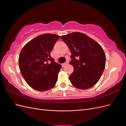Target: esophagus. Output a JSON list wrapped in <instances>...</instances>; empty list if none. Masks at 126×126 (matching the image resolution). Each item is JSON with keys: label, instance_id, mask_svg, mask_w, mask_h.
<instances>
[{"label": "esophagus", "instance_id": "34e87169", "mask_svg": "<svg viewBox=\"0 0 126 126\" xmlns=\"http://www.w3.org/2000/svg\"><path fill=\"white\" fill-rule=\"evenodd\" d=\"M68 63H69V62H68V61H67V62H66L64 63H63V66L66 65V64H68Z\"/></svg>", "mask_w": 126, "mask_h": 126}]
</instances>
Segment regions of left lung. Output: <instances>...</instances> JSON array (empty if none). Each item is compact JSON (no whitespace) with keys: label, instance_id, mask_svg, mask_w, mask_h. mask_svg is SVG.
Returning <instances> with one entry per match:
<instances>
[{"label":"left lung","instance_id":"obj_1","mask_svg":"<svg viewBox=\"0 0 126 126\" xmlns=\"http://www.w3.org/2000/svg\"><path fill=\"white\" fill-rule=\"evenodd\" d=\"M71 53L69 63L74 71L69 77L71 84L87 89L99 81L105 69L106 55L101 46L85 34L74 32L61 37Z\"/></svg>","mask_w":126,"mask_h":126}]
</instances>
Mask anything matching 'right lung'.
<instances>
[{"label":"right lung","instance_id":"1","mask_svg":"<svg viewBox=\"0 0 126 126\" xmlns=\"http://www.w3.org/2000/svg\"><path fill=\"white\" fill-rule=\"evenodd\" d=\"M60 37L51 33L40 35L22 49L19 66L26 82L33 89L44 91L54 87L62 68L50 56L55 43Z\"/></svg>","mask_w":126,"mask_h":126}]
</instances>
